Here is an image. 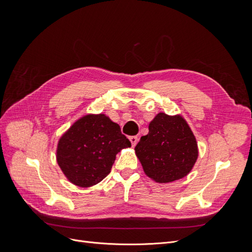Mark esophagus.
<instances>
[{
  "label": "esophagus",
  "mask_w": 252,
  "mask_h": 252,
  "mask_svg": "<svg viewBox=\"0 0 252 252\" xmlns=\"http://www.w3.org/2000/svg\"><path fill=\"white\" fill-rule=\"evenodd\" d=\"M129 141H130V143H131V146H132V147H134L135 145L138 144L139 139H138V136L132 135V136H129Z\"/></svg>",
  "instance_id": "34e87169"
}]
</instances>
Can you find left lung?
<instances>
[{
  "label": "left lung",
  "mask_w": 252,
  "mask_h": 252,
  "mask_svg": "<svg viewBox=\"0 0 252 252\" xmlns=\"http://www.w3.org/2000/svg\"><path fill=\"white\" fill-rule=\"evenodd\" d=\"M148 128V134L134 148L145 174L162 184L186 177L193 168L199 149L185 119L159 112Z\"/></svg>",
  "instance_id": "8db88e82"
}]
</instances>
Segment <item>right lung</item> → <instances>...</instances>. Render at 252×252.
Instances as JSON below:
<instances>
[{
	"label": "right lung",
	"instance_id": "right-lung-1",
	"mask_svg": "<svg viewBox=\"0 0 252 252\" xmlns=\"http://www.w3.org/2000/svg\"><path fill=\"white\" fill-rule=\"evenodd\" d=\"M130 146L119 124L107 116L86 114L60 138L57 162L68 181L86 188L107 177L118 152Z\"/></svg>",
	"mask_w": 252,
	"mask_h": 252
}]
</instances>
